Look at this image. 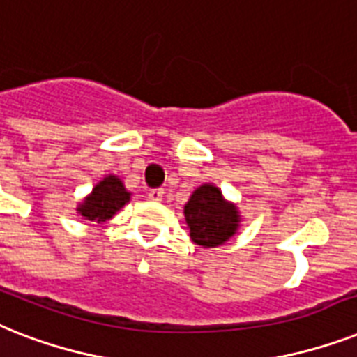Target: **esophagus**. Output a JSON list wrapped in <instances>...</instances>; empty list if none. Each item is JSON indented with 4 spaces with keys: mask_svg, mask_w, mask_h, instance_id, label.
I'll return each instance as SVG.
<instances>
[{
    "mask_svg": "<svg viewBox=\"0 0 357 357\" xmlns=\"http://www.w3.org/2000/svg\"><path fill=\"white\" fill-rule=\"evenodd\" d=\"M162 197H164V190H160V188H158V190H151L149 192L151 201L158 202V201H162Z\"/></svg>",
    "mask_w": 357,
    "mask_h": 357,
    "instance_id": "esophagus-1",
    "label": "esophagus"
}]
</instances>
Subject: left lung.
I'll use <instances>...</instances> for the list:
<instances>
[{
  "label": "left lung",
  "mask_w": 357,
  "mask_h": 357,
  "mask_svg": "<svg viewBox=\"0 0 357 357\" xmlns=\"http://www.w3.org/2000/svg\"><path fill=\"white\" fill-rule=\"evenodd\" d=\"M184 218L190 238L202 249L227 243L241 227V213L236 202L227 201L212 182L202 184L190 195L184 204Z\"/></svg>",
  "instance_id": "1"
}]
</instances>
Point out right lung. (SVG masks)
Instances as JSON below:
<instances>
[{
	"label": "right lung",
	"instance_id": "add662e5",
	"mask_svg": "<svg viewBox=\"0 0 357 357\" xmlns=\"http://www.w3.org/2000/svg\"><path fill=\"white\" fill-rule=\"evenodd\" d=\"M130 197L132 193L125 188L118 175H105L92 188V192L77 204V213L86 219L88 223L102 225L112 219L130 201Z\"/></svg>",
	"mask_w": 357,
	"mask_h": 357
}]
</instances>
